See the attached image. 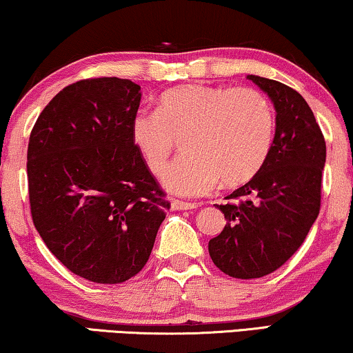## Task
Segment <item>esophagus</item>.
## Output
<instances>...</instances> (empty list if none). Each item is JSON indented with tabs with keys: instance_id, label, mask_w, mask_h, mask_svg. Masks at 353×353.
Segmentation results:
<instances>
[{
	"instance_id": "1",
	"label": "esophagus",
	"mask_w": 353,
	"mask_h": 353,
	"mask_svg": "<svg viewBox=\"0 0 353 353\" xmlns=\"http://www.w3.org/2000/svg\"><path fill=\"white\" fill-rule=\"evenodd\" d=\"M199 207L197 203H192V202H183V201H176V199H173L172 201V210H192V208Z\"/></svg>"
}]
</instances>
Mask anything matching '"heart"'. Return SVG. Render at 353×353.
<instances>
[{
    "mask_svg": "<svg viewBox=\"0 0 353 353\" xmlns=\"http://www.w3.org/2000/svg\"><path fill=\"white\" fill-rule=\"evenodd\" d=\"M275 117L269 100L252 88L186 84L157 100V113L140 111L130 139L151 173H164L178 141L186 152L164 175L180 196L208 192L219 181L234 188L253 180L270 154Z\"/></svg>",
    "mask_w": 353,
    "mask_h": 353,
    "instance_id": "obj_1",
    "label": "heart"
}]
</instances>
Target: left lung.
I'll use <instances>...</instances> for the list:
<instances>
[{
  "instance_id": "obj_1",
  "label": "left lung",
  "mask_w": 353,
  "mask_h": 353,
  "mask_svg": "<svg viewBox=\"0 0 353 353\" xmlns=\"http://www.w3.org/2000/svg\"><path fill=\"white\" fill-rule=\"evenodd\" d=\"M275 110L270 154L253 180L216 205L226 226L208 242L212 261L234 279L264 277L293 256L320 212L326 145L315 116L294 89L248 74Z\"/></svg>"
}]
</instances>
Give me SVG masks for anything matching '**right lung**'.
Returning a JSON list of instances; mask_svg holds the SVG:
<instances>
[{"label": "right lung", "instance_id": "right-lung-1", "mask_svg": "<svg viewBox=\"0 0 353 353\" xmlns=\"http://www.w3.org/2000/svg\"><path fill=\"white\" fill-rule=\"evenodd\" d=\"M140 100L130 79L79 81L49 101L30 135L34 228L66 269L95 283L139 274L170 208L130 139Z\"/></svg>", "mask_w": 353, "mask_h": 353}]
</instances>
